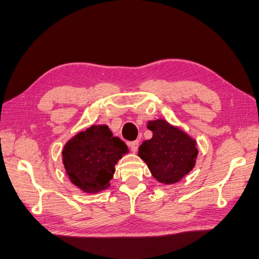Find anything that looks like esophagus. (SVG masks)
Masks as SVG:
<instances>
[{"label":"esophagus","mask_w":259,"mask_h":259,"mask_svg":"<svg viewBox=\"0 0 259 259\" xmlns=\"http://www.w3.org/2000/svg\"><path fill=\"white\" fill-rule=\"evenodd\" d=\"M138 147H139V141L138 140L131 142V143H130V148H131V151L133 153H136L138 151Z\"/></svg>","instance_id":"1"}]
</instances>
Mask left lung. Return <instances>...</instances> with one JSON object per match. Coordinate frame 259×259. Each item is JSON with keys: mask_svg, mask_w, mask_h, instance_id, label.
<instances>
[{"mask_svg": "<svg viewBox=\"0 0 259 259\" xmlns=\"http://www.w3.org/2000/svg\"><path fill=\"white\" fill-rule=\"evenodd\" d=\"M147 128L153 131V138L139 147V157L161 184L172 185L182 181L195 168L196 140L165 119L149 120Z\"/></svg>", "mask_w": 259, "mask_h": 259, "instance_id": "left-lung-1", "label": "left lung"}]
</instances>
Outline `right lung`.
I'll return each mask as SVG.
<instances>
[{
    "mask_svg": "<svg viewBox=\"0 0 259 259\" xmlns=\"http://www.w3.org/2000/svg\"><path fill=\"white\" fill-rule=\"evenodd\" d=\"M129 148L106 124H93L64 144L62 162L73 184L86 194H98L111 185L115 165Z\"/></svg>",
    "mask_w": 259,
    "mask_h": 259,
    "instance_id": "1",
    "label": "right lung"
}]
</instances>
